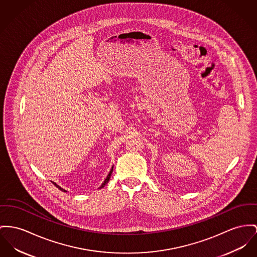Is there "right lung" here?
I'll list each match as a JSON object with an SVG mask.
<instances>
[{
	"mask_svg": "<svg viewBox=\"0 0 257 257\" xmlns=\"http://www.w3.org/2000/svg\"><path fill=\"white\" fill-rule=\"evenodd\" d=\"M112 171H113V168H112V170H111V171H110V172H109V174H108V175H107V177H106V179H105V180H104V182H103L102 185H101V186H100V188H102V187H104V186H105V184H106V183H108V181H109V179H110V177H111V174H112ZM53 184H54V185H55V186H56V187H57V188L59 189V190H61V191H63V192H66V191H65V190H64V189H62V188H61V187H59V186H58V185H56V184H55V183H53Z\"/></svg>",
	"mask_w": 257,
	"mask_h": 257,
	"instance_id": "add662e5",
	"label": "right lung"
}]
</instances>
